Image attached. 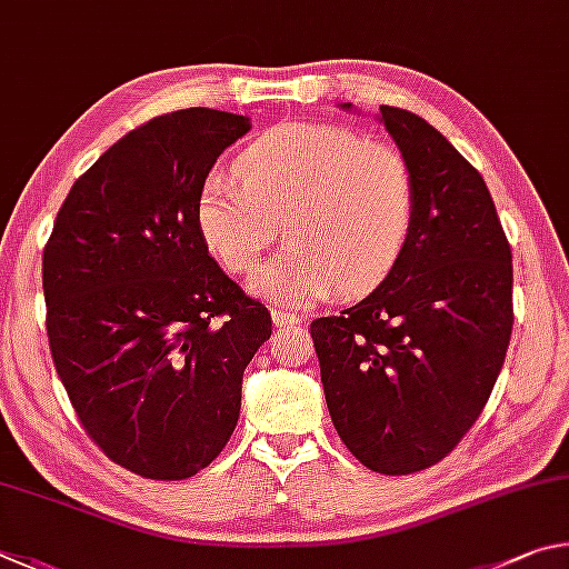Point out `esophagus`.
Returning <instances> with one entry per match:
<instances>
[{"mask_svg": "<svg viewBox=\"0 0 569 569\" xmlns=\"http://www.w3.org/2000/svg\"><path fill=\"white\" fill-rule=\"evenodd\" d=\"M272 322H274V327H279V330H290V327H297L302 320H300V315H292V312H284V310H277V307H272Z\"/></svg>", "mask_w": 569, "mask_h": 569, "instance_id": "1", "label": "esophagus"}]
</instances>
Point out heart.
<instances>
[{
  "label": "heart",
  "instance_id": "1",
  "mask_svg": "<svg viewBox=\"0 0 569 569\" xmlns=\"http://www.w3.org/2000/svg\"><path fill=\"white\" fill-rule=\"evenodd\" d=\"M237 177L209 174L194 199L199 239L219 264L244 274L274 242L292 247L249 279L269 302L310 307L340 284L365 292L382 282L412 232L415 179L407 159L352 129L292 122L254 139Z\"/></svg>",
  "mask_w": 569,
  "mask_h": 569
}]
</instances>
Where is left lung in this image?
<instances>
[{"mask_svg":"<svg viewBox=\"0 0 569 569\" xmlns=\"http://www.w3.org/2000/svg\"><path fill=\"white\" fill-rule=\"evenodd\" d=\"M377 119L412 169V232L362 302L310 330L347 450L412 475L452 452L492 392L512 335V252L485 179L447 137L407 109L382 104Z\"/></svg>","mask_w":569,"mask_h":569,"instance_id":"8db88e82","label":"left lung"}]
</instances>
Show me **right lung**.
Here are the masks:
<instances>
[{"label": "right lung", "instance_id": "right-lung-1", "mask_svg": "<svg viewBox=\"0 0 569 569\" xmlns=\"http://www.w3.org/2000/svg\"><path fill=\"white\" fill-rule=\"evenodd\" d=\"M249 117L179 109L69 189L42 257L52 360L84 430L147 480H184L234 432L272 317L214 262L194 199Z\"/></svg>", "mask_w": 569, "mask_h": 569}]
</instances>
